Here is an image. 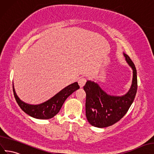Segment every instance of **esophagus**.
Here are the masks:
<instances>
[{
  "label": "esophagus",
  "mask_w": 154,
  "mask_h": 154,
  "mask_svg": "<svg viewBox=\"0 0 154 154\" xmlns=\"http://www.w3.org/2000/svg\"><path fill=\"white\" fill-rule=\"evenodd\" d=\"M86 79L84 78V77H81V79H79V80L78 81L79 85L80 87L82 88L84 86V85L86 84Z\"/></svg>",
  "instance_id": "esophagus-1"
}]
</instances>
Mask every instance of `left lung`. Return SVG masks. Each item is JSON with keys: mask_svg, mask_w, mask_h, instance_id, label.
Masks as SVG:
<instances>
[{"mask_svg": "<svg viewBox=\"0 0 154 154\" xmlns=\"http://www.w3.org/2000/svg\"><path fill=\"white\" fill-rule=\"evenodd\" d=\"M126 60L133 69L132 85L123 96L109 95L99 86L88 81L83 87L86 94V116L90 124L97 128L112 126L120 121L133 103L137 90V71L130 57L124 54Z\"/></svg>", "mask_w": 154, "mask_h": 154, "instance_id": "left-lung-1", "label": "left lung"}]
</instances>
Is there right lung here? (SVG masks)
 Masks as SVG:
<instances>
[{
  "mask_svg": "<svg viewBox=\"0 0 154 154\" xmlns=\"http://www.w3.org/2000/svg\"><path fill=\"white\" fill-rule=\"evenodd\" d=\"M79 88L77 82H74L64 88L47 101L37 105L29 104L22 101L15 93L14 85L13 91L17 104L26 113L39 119H48L59 113L66 99Z\"/></svg>",
  "mask_w": 154,
  "mask_h": 154,
  "instance_id": "right-lung-1",
  "label": "right lung"
}]
</instances>
